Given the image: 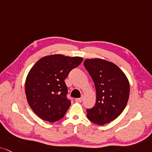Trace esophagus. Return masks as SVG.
<instances>
[{
  "label": "esophagus",
  "instance_id": "1",
  "mask_svg": "<svg viewBox=\"0 0 152 152\" xmlns=\"http://www.w3.org/2000/svg\"><path fill=\"white\" fill-rule=\"evenodd\" d=\"M82 100H83V96H82L81 98L75 99V101L77 102H82Z\"/></svg>",
  "mask_w": 152,
  "mask_h": 152
}]
</instances>
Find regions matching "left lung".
I'll use <instances>...</instances> for the list:
<instances>
[{
	"label": "left lung",
	"instance_id": "obj_1",
	"mask_svg": "<svg viewBox=\"0 0 152 152\" xmlns=\"http://www.w3.org/2000/svg\"><path fill=\"white\" fill-rule=\"evenodd\" d=\"M84 65L96 88V104L87 109L89 121L105 125L113 121L125 109L130 95V83L117 65L100 58L86 59Z\"/></svg>",
	"mask_w": 152,
	"mask_h": 152
}]
</instances>
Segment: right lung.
I'll return each mask as SVG.
<instances>
[{
    "instance_id": "add662e5",
    "label": "right lung",
    "mask_w": 152,
    "mask_h": 152,
    "mask_svg": "<svg viewBox=\"0 0 152 152\" xmlns=\"http://www.w3.org/2000/svg\"><path fill=\"white\" fill-rule=\"evenodd\" d=\"M82 61L57 54L42 58L31 67L25 82L26 96L40 118L53 123L64 117L71 104L64 80Z\"/></svg>"
}]
</instances>
